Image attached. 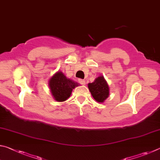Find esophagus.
Returning a JSON list of instances; mask_svg holds the SVG:
<instances>
[{
  "label": "esophagus",
  "instance_id": "obj_1",
  "mask_svg": "<svg viewBox=\"0 0 160 160\" xmlns=\"http://www.w3.org/2000/svg\"><path fill=\"white\" fill-rule=\"evenodd\" d=\"M78 81H79V82L81 84V85H85V81L82 79H79Z\"/></svg>",
  "mask_w": 160,
  "mask_h": 160
}]
</instances>
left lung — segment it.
Wrapping results in <instances>:
<instances>
[{"mask_svg": "<svg viewBox=\"0 0 160 160\" xmlns=\"http://www.w3.org/2000/svg\"><path fill=\"white\" fill-rule=\"evenodd\" d=\"M88 88L94 99L98 102H103L109 97V86L103 76H99L94 82L89 83Z\"/></svg>", "mask_w": 160, "mask_h": 160, "instance_id": "1", "label": "left lung"}]
</instances>
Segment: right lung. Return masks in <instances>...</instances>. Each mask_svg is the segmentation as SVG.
I'll use <instances>...</instances> for the list:
<instances>
[{
  "label": "right lung",
  "instance_id": "obj_1",
  "mask_svg": "<svg viewBox=\"0 0 160 160\" xmlns=\"http://www.w3.org/2000/svg\"><path fill=\"white\" fill-rule=\"evenodd\" d=\"M49 86L54 99L58 102H64L70 97L72 89L78 85L68 79L63 72H58L50 79Z\"/></svg>",
  "mask_w": 160,
  "mask_h": 160
}]
</instances>
